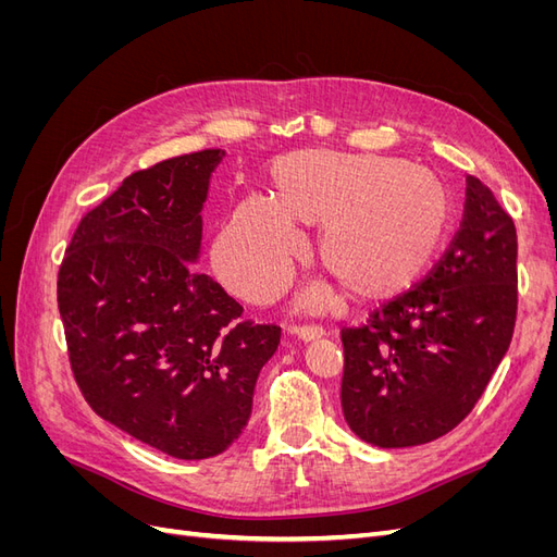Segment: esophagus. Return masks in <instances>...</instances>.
I'll use <instances>...</instances> for the list:
<instances>
[{
	"mask_svg": "<svg viewBox=\"0 0 557 557\" xmlns=\"http://www.w3.org/2000/svg\"><path fill=\"white\" fill-rule=\"evenodd\" d=\"M293 332L297 334V339H301V342H313V339H320V336L325 334V330L318 327V325H295Z\"/></svg>",
	"mask_w": 557,
	"mask_h": 557,
	"instance_id": "esophagus-1",
	"label": "esophagus"
}]
</instances>
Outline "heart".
<instances>
[{"mask_svg": "<svg viewBox=\"0 0 557 557\" xmlns=\"http://www.w3.org/2000/svg\"><path fill=\"white\" fill-rule=\"evenodd\" d=\"M455 221L448 183L404 158L309 148L272 166V199L250 195L213 246L218 276L248 301L281 293L301 256L293 223L318 227L315 260L358 301L409 290L444 250ZM330 290H315L325 301Z\"/></svg>", "mask_w": 557, "mask_h": 557, "instance_id": "1", "label": "heart"}]
</instances>
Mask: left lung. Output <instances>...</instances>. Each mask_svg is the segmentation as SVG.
<instances>
[{"mask_svg":"<svg viewBox=\"0 0 557 557\" xmlns=\"http://www.w3.org/2000/svg\"><path fill=\"white\" fill-rule=\"evenodd\" d=\"M516 258L513 218L467 176L462 223L442 260L364 325L342 330V407L362 442L420 446L469 416L511 344Z\"/></svg>","mask_w":557,"mask_h":557,"instance_id":"8db88e82","label":"left lung"}]
</instances>
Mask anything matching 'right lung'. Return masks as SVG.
Listing matches in <instances>:
<instances>
[{
    "label": "right lung",
    "mask_w": 557,
    "mask_h": 557,
    "mask_svg": "<svg viewBox=\"0 0 557 557\" xmlns=\"http://www.w3.org/2000/svg\"><path fill=\"white\" fill-rule=\"evenodd\" d=\"M221 148L129 174L81 218L58 274L74 379L97 416L178 460L223 453L281 342L193 262Z\"/></svg>",
    "instance_id": "obj_1"
}]
</instances>
